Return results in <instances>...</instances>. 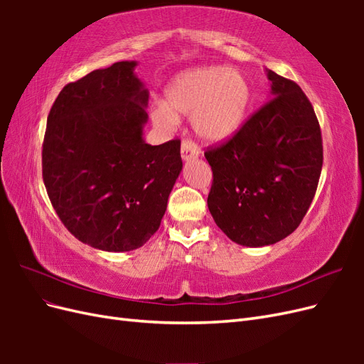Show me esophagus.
Returning <instances> with one entry per match:
<instances>
[{"label":"esophagus","mask_w":364,"mask_h":364,"mask_svg":"<svg viewBox=\"0 0 364 364\" xmlns=\"http://www.w3.org/2000/svg\"><path fill=\"white\" fill-rule=\"evenodd\" d=\"M181 153H182V159L183 161H190L199 156V149L190 139H183L182 146H181Z\"/></svg>","instance_id":"esophagus-1"}]
</instances>
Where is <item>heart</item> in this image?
Instances as JSON below:
<instances>
[{"label": "heart", "mask_w": 364, "mask_h": 364, "mask_svg": "<svg viewBox=\"0 0 364 364\" xmlns=\"http://www.w3.org/2000/svg\"><path fill=\"white\" fill-rule=\"evenodd\" d=\"M167 105L156 103L151 118L171 127L176 117H191L194 132L208 142H222L243 124L250 103V85L237 70L194 68L179 74L165 90Z\"/></svg>", "instance_id": "obj_1"}]
</instances>
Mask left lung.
Listing matches in <instances>:
<instances>
[{"instance_id":"obj_1","label":"left lung","mask_w":364,"mask_h":364,"mask_svg":"<svg viewBox=\"0 0 364 364\" xmlns=\"http://www.w3.org/2000/svg\"><path fill=\"white\" fill-rule=\"evenodd\" d=\"M272 100L222 144L208 147L213 185L208 208L241 246L277 243L301 225L323 164L322 132L296 82L267 71Z\"/></svg>"}]
</instances>
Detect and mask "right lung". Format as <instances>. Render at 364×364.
Masks as SVG:
<instances>
[{"instance_id": "right-lung-1", "label": "right lung", "mask_w": 364, "mask_h": 364, "mask_svg": "<svg viewBox=\"0 0 364 364\" xmlns=\"http://www.w3.org/2000/svg\"><path fill=\"white\" fill-rule=\"evenodd\" d=\"M135 67L117 62L63 86L42 142L54 211L77 240L107 252L147 243L182 170L181 139H142L149 92Z\"/></svg>"}]
</instances>
